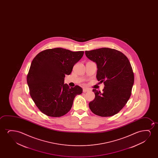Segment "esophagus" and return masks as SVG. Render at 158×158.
Here are the masks:
<instances>
[{"label": "esophagus", "instance_id": "34e87169", "mask_svg": "<svg viewBox=\"0 0 158 158\" xmlns=\"http://www.w3.org/2000/svg\"><path fill=\"white\" fill-rule=\"evenodd\" d=\"M90 90H91V89H88V88H84V89H83V92H86L89 91Z\"/></svg>", "mask_w": 158, "mask_h": 158}]
</instances>
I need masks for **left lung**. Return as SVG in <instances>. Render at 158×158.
<instances>
[{
  "label": "left lung",
  "mask_w": 158,
  "mask_h": 158,
  "mask_svg": "<svg viewBox=\"0 0 158 158\" xmlns=\"http://www.w3.org/2000/svg\"><path fill=\"white\" fill-rule=\"evenodd\" d=\"M85 54L97 64V80L105 85L102 93L93 89L95 98L89 103V107L100 117L116 114L132 93L134 77L130 61L122 52L110 48L86 51Z\"/></svg>",
  "instance_id": "left-lung-1"
}]
</instances>
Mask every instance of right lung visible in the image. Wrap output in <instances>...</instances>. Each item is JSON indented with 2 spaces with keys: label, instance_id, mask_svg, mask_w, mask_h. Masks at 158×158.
Here are the masks:
<instances>
[{
  "label": "right lung",
  "instance_id": "obj_1",
  "mask_svg": "<svg viewBox=\"0 0 158 158\" xmlns=\"http://www.w3.org/2000/svg\"><path fill=\"white\" fill-rule=\"evenodd\" d=\"M84 53L54 48L41 51L33 59L27 82L31 97L43 113L52 117L64 115L72 108L76 95L82 93L78 85L69 88L64 84V78L71 74Z\"/></svg>",
  "mask_w": 158,
  "mask_h": 158
}]
</instances>
